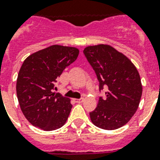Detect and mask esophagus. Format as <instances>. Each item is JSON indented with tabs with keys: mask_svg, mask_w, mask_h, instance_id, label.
Masks as SVG:
<instances>
[{
	"mask_svg": "<svg viewBox=\"0 0 160 160\" xmlns=\"http://www.w3.org/2000/svg\"><path fill=\"white\" fill-rule=\"evenodd\" d=\"M74 101L75 102L80 103V102H83V98H80V99H74Z\"/></svg>",
	"mask_w": 160,
	"mask_h": 160,
	"instance_id": "34e87169",
	"label": "esophagus"
}]
</instances>
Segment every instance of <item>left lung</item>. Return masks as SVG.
Here are the masks:
<instances>
[{
	"label": "left lung",
	"mask_w": 160,
	"mask_h": 160,
	"mask_svg": "<svg viewBox=\"0 0 160 160\" xmlns=\"http://www.w3.org/2000/svg\"><path fill=\"white\" fill-rule=\"evenodd\" d=\"M86 58L95 70L99 89L106 86L107 98H99L98 107L90 113L92 122L99 128L116 130L130 121L140 103L142 86L133 62L107 44L88 46Z\"/></svg>",
	"instance_id": "8db88e82"
}]
</instances>
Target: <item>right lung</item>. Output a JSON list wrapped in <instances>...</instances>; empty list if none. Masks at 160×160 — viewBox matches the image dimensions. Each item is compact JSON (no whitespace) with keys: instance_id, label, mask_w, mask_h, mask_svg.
Here are the masks:
<instances>
[{"instance_id":"1","label":"right lung","mask_w":160,"mask_h":160,"mask_svg":"<svg viewBox=\"0 0 160 160\" xmlns=\"http://www.w3.org/2000/svg\"><path fill=\"white\" fill-rule=\"evenodd\" d=\"M76 47L52 45L32 53L23 61L18 74L17 97L27 120L46 131L64 125L70 113V99L52 92L57 79L74 62Z\"/></svg>"}]
</instances>
